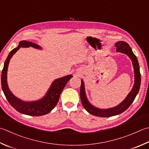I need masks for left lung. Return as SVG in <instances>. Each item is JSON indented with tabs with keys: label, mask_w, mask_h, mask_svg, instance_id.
Instances as JSON below:
<instances>
[{
	"label": "left lung",
	"mask_w": 149,
	"mask_h": 149,
	"mask_svg": "<svg viewBox=\"0 0 149 149\" xmlns=\"http://www.w3.org/2000/svg\"><path fill=\"white\" fill-rule=\"evenodd\" d=\"M115 46L117 48H116V51L127 54L130 58V59L132 60L134 69L135 82L131 92L121 104H119L117 107L112 108V109L101 110L94 107L89 103L86 97L85 92H84V83L83 80L81 81L80 97L83 106L87 112L94 116H99V117H111V116L118 115L119 113L125 111L130 106V104L132 103L137 94H138L139 88H140L141 74L140 71H139V66L136 56L133 53L132 49L129 46V44L126 42L119 41L115 44Z\"/></svg>",
	"instance_id": "obj_1"
}]
</instances>
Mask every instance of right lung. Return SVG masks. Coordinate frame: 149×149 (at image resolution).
I'll list each match as a JSON object with an SVG mask.
<instances>
[{
  "mask_svg": "<svg viewBox=\"0 0 149 149\" xmlns=\"http://www.w3.org/2000/svg\"><path fill=\"white\" fill-rule=\"evenodd\" d=\"M32 47L40 48L37 45L26 40L20 42L18 47L14 48L9 54L7 59L4 62V68L1 75V85L4 94L8 101L17 111L31 116H40L47 114L54 109L59 101L60 94L65 88L68 81L72 77V75H68L62 78L55 80L49 88L46 95L42 100L34 102H24L19 100L9 90L7 84V70L10 60L15 52L22 47Z\"/></svg>",
  "mask_w": 149,
  "mask_h": 149,
  "instance_id": "right-lung-1",
  "label": "right lung"
}]
</instances>
